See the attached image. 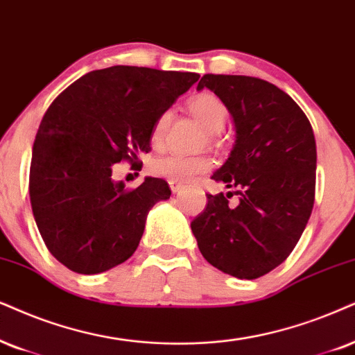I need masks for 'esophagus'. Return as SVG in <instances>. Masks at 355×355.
Masks as SVG:
<instances>
[{"label":"esophagus","instance_id":"1","mask_svg":"<svg viewBox=\"0 0 355 355\" xmlns=\"http://www.w3.org/2000/svg\"><path fill=\"white\" fill-rule=\"evenodd\" d=\"M168 185H170V190H172L173 193L180 191L182 188H183V183H180V182H175V180H170V182H168Z\"/></svg>","mask_w":355,"mask_h":355}]
</instances>
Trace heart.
Instances as JSON below:
<instances>
[{"mask_svg": "<svg viewBox=\"0 0 355 355\" xmlns=\"http://www.w3.org/2000/svg\"><path fill=\"white\" fill-rule=\"evenodd\" d=\"M188 110L198 123L203 125L206 131L211 134H218L227 123V107L213 93H198L188 100ZM170 123V113L164 111L157 116L152 124L150 142L154 147H160L164 144L165 134H167ZM213 167V159L206 154L200 155H185V154H172L167 157H160L150 164L152 173L157 177L168 178L175 182H190L198 177L200 173L206 172Z\"/></svg>", "mask_w": 355, "mask_h": 355, "instance_id": "heart-1", "label": "heart"}]
</instances>
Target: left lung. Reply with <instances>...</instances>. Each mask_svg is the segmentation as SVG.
I'll list each match as a JSON object with an SVG mask.
<instances>
[{"mask_svg": "<svg viewBox=\"0 0 355 355\" xmlns=\"http://www.w3.org/2000/svg\"><path fill=\"white\" fill-rule=\"evenodd\" d=\"M219 96L234 119L236 144L213 180L239 203L209 195L191 221L213 267L254 280L280 266L302 237L315 205L316 142L306 114L275 85L245 75L206 73L198 88Z\"/></svg>", "mask_w": 355, "mask_h": 355, "instance_id": "8db88e82", "label": "left lung"}]
</instances>
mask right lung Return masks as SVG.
Instances as JSON below:
<instances>
[{"label":"right lung","instance_id":"add662e5","mask_svg":"<svg viewBox=\"0 0 355 355\" xmlns=\"http://www.w3.org/2000/svg\"><path fill=\"white\" fill-rule=\"evenodd\" d=\"M198 78L116 65L83 75L49 106L35 134L29 196L47 249L71 272L110 270L137 249L147 213L172 191L162 178L124 188L111 180L114 164H139L157 116Z\"/></svg>","mask_w":355,"mask_h":355}]
</instances>
